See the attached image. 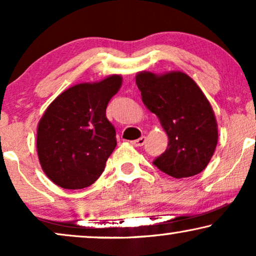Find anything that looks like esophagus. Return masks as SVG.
Returning <instances> with one entry per match:
<instances>
[{"label":"esophagus","instance_id":"34e87169","mask_svg":"<svg viewBox=\"0 0 256 256\" xmlns=\"http://www.w3.org/2000/svg\"><path fill=\"white\" fill-rule=\"evenodd\" d=\"M132 144H134L135 146H142L146 143V136H142V138L135 140V141H132Z\"/></svg>","mask_w":256,"mask_h":256}]
</instances>
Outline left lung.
I'll return each instance as SVG.
<instances>
[{
  "instance_id": "1",
  "label": "left lung",
  "mask_w": 256,
  "mask_h": 256,
  "mask_svg": "<svg viewBox=\"0 0 256 256\" xmlns=\"http://www.w3.org/2000/svg\"><path fill=\"white\" fill-rule=\"evenodd\" d=\"M136 85L143 104L157 115L169 138L166 150L154 166L174 178L202 172L218 143L214 113L202 90L180 71L162 76L140 72Z\"/></svg>"
}]
</instances>
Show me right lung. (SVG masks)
<instances>
[{
	"mask_svg": "<svg viewBox=\"0 0 256 256\" xmlns=\"http://www.w3.org/2000/svg\"><path fill=\"white\" fill-rule=\"evenodd\" d=\"M121 76L70 87L52 101L37 129V152L45 174L62 188H84L104 172L116 146V132L106 116Z\"/></svg>",
	"mask_w": 256,
	"mask_h": 256,
	"instance_id": "add662e5",
	"label": "right lung"
}]
</instances>
